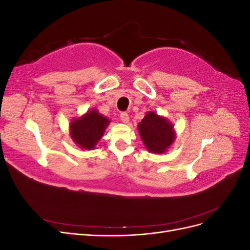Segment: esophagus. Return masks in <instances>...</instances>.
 Here are the masks:
<instances>
[{"label": "esophagus", "instance_id": "obj_1", "mask_svg": "<svg viewBox=\"0 0 250 250\" xmlns=\"http://www.w3.org/2000/svg\"><path fill=\"white\" fill-rule=\"evenodd\" d=\"M120 118L123 123H127L128 121H129V116H128V113L126 111L120 112Z\"/></svg>", "mask_w": 250, "mask_h": 250}]
</instances>
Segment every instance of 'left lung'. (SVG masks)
<instances>
[{
    "mask_svg": "<svg viewBox=\"0 0 250 250\" xmlns=\"http://www.w3.org/2000/svg\"><path fill=\"white\" fill-rule=\"evenodd\" d=\"M139 132L150 152L163 153L175 140L173 126L155 112H148L139 124Z\"/></svg>",
    "mask_w": 250,
    "mask_h": 250,
    "instance_id": "8db88e82",
    "label": "left lung"
}]
</instances>
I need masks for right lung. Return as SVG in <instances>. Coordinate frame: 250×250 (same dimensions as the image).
<instances>
[{
    "instance_id": "obj_1",
    "label": "right lung",
    "mask_w": 250,
    "mask_h": 250,
    "mask_svg": "<svg viewBox=\"0 0 250 250\" xmlns=\"http://www.w3.org/2000/svg\"><path fill=\"white\" fill-rule=\"evenodd\" d=\"M109 120L95 109L74 120L71 124V137L83 149H93L108 125Z\"/></svg>"
}]
</instances>
